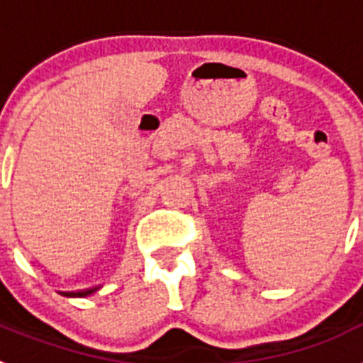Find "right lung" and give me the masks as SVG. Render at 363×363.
I'll return each mask as SVG.
<instances>
[{
	"mask_svg": "<svg viewBox=\"0 0 363 363\" xmlns=\"http://www.w3.org/2000/svg\"><path fill=\"white\" fill-rule=\"evenodd\" d=\"M98 289H99V287H94V289L79 291V293H62V294H63V296H67V298H85V296H91V294H94Z\"/></svg>",
	"mask_w": 363,
	"mask_h": 363,
	"instance_id": "add662e5",
	"label": "right lung"
}]
</instances>
